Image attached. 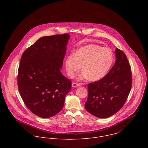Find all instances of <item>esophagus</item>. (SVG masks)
<instances>
[{
	"mask_svg": "<svg viewBox=\"0 0 148 148\" xmlns=\"http://www.w3.org/2000/svg\"><path fill=\"white\" fill-rule=\"evenodd\" d=\"M80 86V84H79V83H72V86L73 88L78 87V86Z\"/></svg>",
	"mask_w": 148,
	"mask_h": 148,
	"instance_id": "esophagus-1",
	"label": "esophagus"
}]
</instances>
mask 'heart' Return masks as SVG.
Returning <instances> with one entry per match:
<instances>
[{"label":"heart","mask_w":148,"mask_h":148,"mask_svg":"<svg viewBox=\"0 0 148 148\" xmlns=\"http://www.w3.org/2000/svg\"><path fill=\"white\" fill-rule=\"evenodd\" d=\"M113 61L110 49L90 44L82 47L75 54L69 55L65 60V68L68 76L73 78L82 66L83 71L79 79L88 77L91 81H97L106 76Z\"/></svg>","instance_id":"heart-1"}]
</instances>
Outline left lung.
<instances>
[{
	"mask_svg": "<svg viewBox=\"0 0 148 148\" xmlns=\"http://www.w3.org/2000/svg\"><path fill=\"white\" fill-rule=\"evenodd\" d=\"M116 62L101 80L88 84V96L86 110L99 118H107L119 111L130 93L132 76L125 53L116 48Z\"/></svg>",
	"mask_w": 148,
	"mask_h": 148,
	"instance_id": "1",
	"label": "left lung"
}]
</instances>
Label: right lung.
<instances>
[{
  "mask_svg": "<svg viewBox=\"0 0 148 148\" xmlns=\"http://www.w3.org/2000/svg\"><path fill=\"white\" fill-rule=\"evenodd\" d=\"M69 38L68 34L42 37L21 56L18 89L26 106L40 117L60 112L71 89V81L60 72Z\"/></svg>",
  "mask_w": 148,
  "mask_h": 148,
  "instance_id": "right-lung-1",
  "label": "right lung"
}]
</instances>
